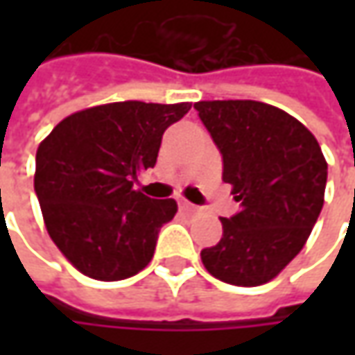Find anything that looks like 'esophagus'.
<instances>
[{
    "label": "esophagus",
    "mask_w": 355,
    "mask_h": 355,
    "mask_svg": "<svg viewBox=\"0 0 355 355\" xmlns=\"http://www.w3.org/2000/svg\"><path fill=\"white\" fill-rule=\"evenodd\" d=\"M180 209L185 213H196L198 211V205L189 203V201H180Z\"/></svg>",
    "instance_id": "obj_1"
}]
</instances>
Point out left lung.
I'll return each instance as SVG.
<instances>
[{
	"instance_id": "obj_1",
	"label": "left lung",
	"mask_w": 355,
	"mask_h": 355,
	"mask_svg": "<svg viewBox=\"0 0 355 355\" xmlns=\"http://www.w3.org/2000/svg\"><path fill=\"white\" fill-rule=\"evenodd\" d=\"M196 110L223 156V182L241 203L233 217H221L223 237L201 251V261L229 284H265L302 251L322 211L328 164L320 144L270 104L201 101Z\"/></svg>"
}]
</instances>
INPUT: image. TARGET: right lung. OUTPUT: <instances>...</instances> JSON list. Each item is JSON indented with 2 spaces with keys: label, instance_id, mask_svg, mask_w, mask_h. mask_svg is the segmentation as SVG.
<instances>
[{
  "label": "right lung",
  "instance_id": "1",
  "mask_svg": "<svg viewBox=\"0 0 355 355\" xmlns=\"http://www.w3.org/2000/svg\"><path fill=\"white\" fill-rule=\"evenodd\" d=\"M191 104H103L61 120L37 148L35 193L45 227L71 265L112 282L152 261L157 233L173 219V199L134 189L156 166L162 136Z\"/></svg>",
  "mask_w": 355,
  "mask_h": 355
}]
</instances>
